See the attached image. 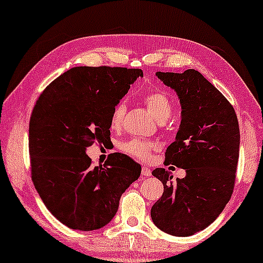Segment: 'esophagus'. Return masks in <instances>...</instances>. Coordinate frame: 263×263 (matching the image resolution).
Here are the masks:
<instances>
[{
  "mask_svg": "<svg viewBox=\"0 0 263 263\" xmlns=\"http://www.w3.org/2000/svg\"><path fill=\"white\" fill-rule=\"evenodd\" d=\"M141 175L145 176V177H148V176L152 175V172H151V170L147 166H142L141 167Z\"/></svg>",
  "mask_w": 263,
  "mask_h": 263,
  "instance_id": "1",
  "label": "esophagus"
}]
</instances>
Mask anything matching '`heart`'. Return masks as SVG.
I'll use <instances>...</instances> for the list:
<instances>
[{"instance_id":"b5f03b06","label":"heart","mask_w":263,"mask_h":263,"mask_svg":"<svg viewBox=\"0 0 263 263\" xmlns=\"http://www.w3.org/2000/svg\"><path fill=\"white\" fill-rule=\"evenodd\" d=\"M142 102L145 103L147 109L153 115L154 118L159 122H164L171 116L172 105L171 99L165 93L163 89H151L143 93ZM125 112V104L123 100H120L116 105L112 107L110 116V123L114 128L120 127L123 121V116ZM158 147L156 142L147 141V140L133 138L129 139L128 141L121 143V149L128 156L136 158L139 160H147L149 159L151 154Z\"/></svg>"}]
</instances>
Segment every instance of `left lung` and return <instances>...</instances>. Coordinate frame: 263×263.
Masks as SVG:
<instances>
[{
	"label": "left lung",
	"mask_w": 263,
	"mask_h": 263,
	"mask_svg": "<svg viewBox=\"0 0 263 263\" xmlns=\"http://www.w3.org/2000/svg\"><path fill=\"white\" fill-rule=\"evenodd\" d=\"M177 92L182 121L176 140L166 148L165 164L184 168V178L172 182L163 167L152 175L164 193L151 217L161 231L188 237L202 231L219 217L231 199L239 157V125L228 99L195 69L157 73Z\"/></svg>",
	"instance_id": "left-lung-1"
}]
</instances>
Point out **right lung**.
<instances>
[{
  "label": "right lung",
  "mask_w": 263,
  "mask_h": 263,
  "mask_svg": "<svg viewBox=\"0 0 263 263\" xmlns=\"http://www.w3.org/2000/svg\"><path fill=\"white\" fill-rule=\"evenodd\" d=\"M142 77L141 69L75 67L39 96L28 128L31 177L46 208L68 228L91 231L115 217L141 166L111 153L92 167L87 147L110 141L112 107Z\"/></svg>",
  "instance_id": "right-lung-1"
}]
</instances>
